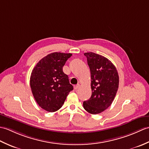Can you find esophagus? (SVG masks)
Returning a JSON list of instances; mask_svg holds the SVG:
<instances>
[{
  "mask_svg": "<svg viewBox=\"0 0 149 149\" xmlns=\"http://www.w3.org/2000/svg\"><path fill=\"white\" fill-rule=\"evenodd\" d=\"M79 87H80V84H77V85H75V86H74V90H77V89H79Z\"/></svg>",
  "mask_w": 149,
  "mask_h": 149,
  "instance_id": "obj_1",
  "label": "esophagus"
}]
</instances>
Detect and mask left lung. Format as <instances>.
<instances>
[{
	"label": "left lung",
	"mask_w": 149,
	"mask_h": 149,
	"mask_svg": "<svg viewBox=\"0 0 149 149\" xmlns=\"http://www.w3.org/2000/svg\"><path fill=\"white\" fill-rule=\"evenodd\" d=\"M91 73V96L83 102L84 109L92 115L103 112L111 106L118 88L119 77L116 68L105 57L86 52Z\"/></svg>",
	"instance_id": "1"
}]
</instances>
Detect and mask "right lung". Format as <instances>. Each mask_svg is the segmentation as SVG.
<instances>
[{
	"instance_id": "right-lung-1",
	"label": "right lung",
	"mask_w": 149,
	"mask_h": 149,
	"mask_svg": "<svg viewBox=\"0 0 149 149\" xmlns=\"http://www.w3.org/2000/svg\"><path fill=\"white\" fill-rule=\"evenodd\" d=\"M70 53L53 52L44 57L31 72L30 86L34 99L44 110L55 112L62 107L73 86L63 71Z\"/></svg>"
}]
</instances>
